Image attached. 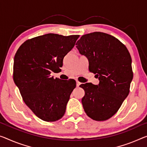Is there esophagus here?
I'll return each mask as SVG.
<instances>
[{
	"mask_svg": "<svg viewBox=\"0 0 147 147\" xmlns=\"http://www.w3.org/2000/svg\"><path fill=\"white\" fill-rule=\"evenodd\" d=\"M80 85H81V83L79 82L78 81H76V85H77V87H79Z\"/></svg>",
	"mask_w": 147,
	"mask_h": 147,
	"instance_id": "esophagus-1",
	"label": "esophagus"
}]
</instances>
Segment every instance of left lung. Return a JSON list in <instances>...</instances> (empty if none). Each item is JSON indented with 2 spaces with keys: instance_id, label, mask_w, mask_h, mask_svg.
<instances>
[{
  "instance_id": "obj_1",
  "label": "left lung",
  "mask_w": 147,
  "mask_h": 147,
  "mask_svg": "<svg viewBox=\"0 0 147 147\" xmlns=\"http://www.w3.org/2000/svg\"><path fill=\"white\" fill-rule=\"evenodd\" d=\"M76 47L89 61V71L98 85H80L85 91L83 107L89 118L105 121L118 112L127 98L134 74L127 49L113 36L102 32L83 35Z\"/></svg>"
}]
</instances>
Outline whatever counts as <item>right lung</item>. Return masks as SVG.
<instances>
[{
	"label": "right lung",
	"instance_id": "add662e5",
	"mask_svg": "<svg viewBox=\"0 0 147 147\" xmlns=\"http://www.w3.org/2000/svg\"><path fill=\"white\" fill-rule=\"evenodd\" d=\"M80 35L48 33L27 40L13 59V81L26 105L38 118L55 121L65 114L75 80L54 78Z\"/></svg>",
	"mask_w": 147,
	"mask_h": 147
}]
</instances>
